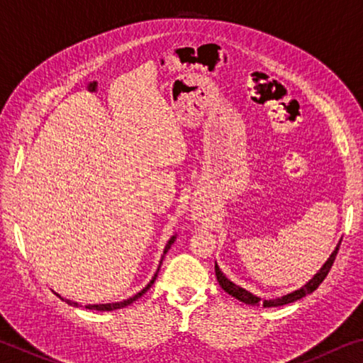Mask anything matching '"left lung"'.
Segmentation results:
<instances>
[{
	"label": "left lung",
	"instance_id": "left-lung-1",
	"mask_svg": "<svg viewBox=\"0 0 363 363\" xmlns=\"http://www.w3.org/2000/svg\"><path fill=\"white\" fill-rule=\"evenodd\" d=\"M340 245H341V240L337 242L336 248L333 250V253L330 255L328 259L325 261L323 266L318 269V272L309 281H306V284L301 286V288H298V290H294V291L288 293V294H284V296H280V298H274V299H261L259 296H256V294L245 290V288L235 285V284H233V281H230L229 279H227L223 272H220V269H219L218 264H214V272H216V279L219 281L220 288H223L225 293H229L230 296H233V298L238 299V301H242V303L250 304V306L279 307V306H285V304L294 303V301L304 298L306 294H311L312 291L317 290L318 285H320L322 281L325 280V277H327V275H328L331 266H333V261H335V257H336L337 250H340Z\"/></svg>",
	"mask_w": 363,
	"mask_h": 363
}]
</instances>
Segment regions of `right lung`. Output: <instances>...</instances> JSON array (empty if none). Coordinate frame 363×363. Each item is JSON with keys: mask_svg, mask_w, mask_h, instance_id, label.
I'll use <instances>...</instances> for the list:
<instances>
[{"mask_svg": "<svg viewBox=\"0 0 363 363\" xmlns=\"http://www.w3.org/2000/svg\"><path fill=\"white\" fill-rule=\"evenodd\" d=\"M174 240H176V235H173L168 240V243H167V247H164V250H163V256H162V259H160V266H162V262H163V257H164V255L168 253V250L171 248V245L174 243ZM160 266H158V269H157V272L153 274V277H152V280L149 281V284H147L143 290H140L139 293H136L134 294V296H131V298H128V299H123V301H118V303H107V304H88V306H84L86 309H89V311H116V309H123V307H126V306H130V304H133L134 301L136 299H139L140 296H143L144 293H147V290H149V288L153 285V281H155V279H157V275H158V270H160ZM59 298L62 299V301H65L67 304H70V306H73V307H82L79 306L77 301H72V299H65V298H62L59 294Z\"/></svg>", "mask_w": 363, "mask_h": 363, "instance_id": "right-lung-1", "label": "right lung"}]
</instances>
